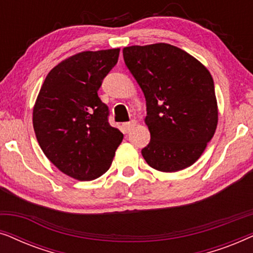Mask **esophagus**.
I'll return each instance as SVG.
<instances>
[{"mask_svg": "<svg viewBox=\"0 0 253 253\" xmlns=\"http://www.w3.org/2000/svg\"><path fill=\"white\" fill-rule=\"evenodd\" d=\"M136 124H137V121H134V120L130 121V122L123 123V129H124V131H126V132L127 133V132H130L131 129H133V127L136 126Z\"/></svg>", "mask_w": 253, "mask_h": 253, "instance_id": "34e87169", "label": "esophagus"}]
</instances>
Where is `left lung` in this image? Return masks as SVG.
Returning <instances> with one entry per match:
<instances>
[{
    "label": "left lung",
    "instance_id": "obj_1",
    "mask_svg": "<svg viewBox=\"0 0 253 253\" xmlns=\"http://www.w3.org/2000/svg\"><path fill=\"white\" fill-rule=\"evenodd\" d=\"M123 57L146 100L151 140L141 150L144 159L164 172L192 166L217 126L210 71L181 48L164 42L126 47Z\"/></svg>",
    "mask_w": 253,
    "mask_h": 253
}]
</instances>
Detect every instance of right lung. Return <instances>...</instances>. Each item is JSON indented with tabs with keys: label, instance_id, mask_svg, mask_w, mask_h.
Masks as SVG:
<instances>
[{
	"label": "right lung",
	"instance_id": "add662e5",
	"mask_svg": "<svg viewBox=\"0 0 253 253\" xmlns=\"http://www.w3.org/2000/svg\"><path fill=\"white\" fill-rule=\"evenodd\" d=\"M119 55L115 48L65 58L47 75L34 103L33 127L41 150L78 181L105 174L122 143L123 133L108 123V107L98 96Z\"/></svg>",
	"mask_w": 253,
	"mask_h": 253
}]
</instances>
